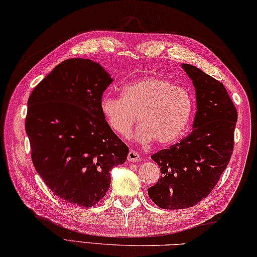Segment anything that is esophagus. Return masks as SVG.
I'll return each instance as SVG.
<instances>
[{"label": "esophagus", "mask_w": 257, "mask_h": 257, "mask_svg": "<svg viewBox=\"0 0 257 257\" xmlns=\"http://www.w3.org/2000/svg\"><path fill=\"white\" fill-rule=\"evenodd\" d=\"M127 160L129 162H139V161H141V157L137 151L130 150L128 156H127Z\"/></svg>", "instance_id": "34e87169"}]
</instances>
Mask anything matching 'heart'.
Here are the masks:
<instances>
[{
  "instance_id": "b5f03b06",
  "label": "heart",
  "mask_w": 257,
  "mask_h": 257,
  "mask_svg": "<svg viewBox=\"0 0 257 257\" xmlns=\"http://www.w3.org/2000/svg\"><path fill=\"white\" fill-rule=\"evenodd\" d=\"M189 91L170 80L147 76L122 86L121 97L105 95L100 111L113 133L125 137L137 121L135 138L143 144L154 140L168 146L180 138L192 112Z\"/></svg>"
}]
</instances>
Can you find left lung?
<instances>
[{
    "label": "left lung",
    "instance_id": "left-lung-1",
    "mask_svg": "<svg viewBox=\"0 0 257 257\" xmlns=\"http://www.w3.org/2000/svg\"><path fill=\"white\" fill-rule=\"evenodd\" d=\"M182 68L195 88L193 129L180 143L151 156L162 177L148 194L166 210L194 206L210 194L230 162L237 121L224 85L192 65L182 64Z\"/></svg>",
    "mask_w": 257,
    "mask_h": 257
}]
</instances>
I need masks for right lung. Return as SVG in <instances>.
<instances>
[{"label":"right lung","mask_w":257,"mask_h":257,"mask_svg":"<svg viewBox=\"0 0 257 257\" xmlns=\"http://www.w3.org/2000/svg\"><path fill=\"white\" fill-rule=\"evenodd\" d=\"M112 80L98 63L70 58L58 64L27 101L33 165L52 192L69 203L97 204L110 187L111 169L127 160L129 148L100 111Z\"/></svg>","instance_id":"right-lung-1"}]
</instances>
